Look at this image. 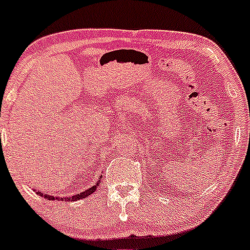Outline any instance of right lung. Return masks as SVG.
I'll use <instances>...</instances> for the list:
<instances>
[{"instance_id":"obj_1","label":"right lung","mask_w":250,"mask_h":250,"mask_svg":"<svg viewBox=\"0 0 250 250\" xmlns=\"http://www.w3.org/2000/svg\"><path fill=\"white\" fill-rule=\"evenodd\" d=\"M101 184V181H98L96 182L95 185H94L93 187H90V188H88L87 190H84V192H82V193H80V194H75V195H71V197H65V198H55V197H52V195H46V194H44V193H40V192H38V194H40L42 195V197H44V198H47V199L49 200H55V199H57V200H64V201H75V200H80V199H84V198H87V197H89L90 194H92V193H94L96 190V188H98L99 187V185Z\"/></svg>"}]
</instances>
